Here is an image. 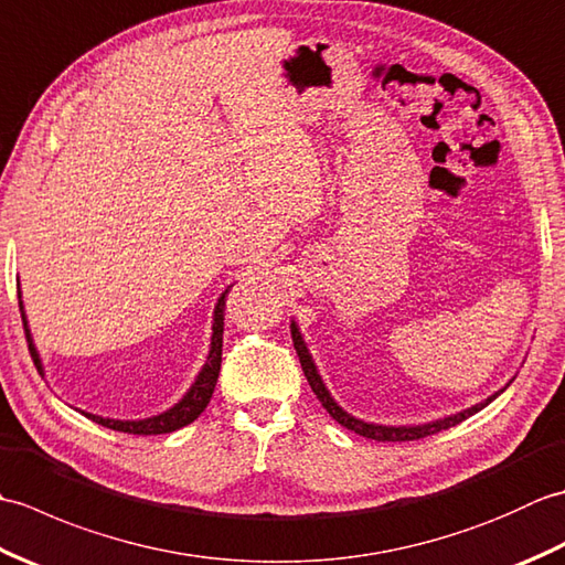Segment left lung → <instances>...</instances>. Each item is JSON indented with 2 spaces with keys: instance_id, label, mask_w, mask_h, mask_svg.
Listing matches in <instances>:
<instances>
[{
  "instance_id": "left-lung-1",
  "label": "left lung",
  "mask_w": 565,
  "mask_h": 565,
  "mask_svg": "<svg viewBox=\"0 0 565 565\" xmlns=\"http://www.w3.org/2000/svg\"><path fill=\"white\" fill-rule=\"evenodd\" d=\"M291 340H294L298 359H301L303 374H306V379H308V383H310V388H313V393L318 395V401H320L322 407H326V411L330 413V417L338 419V423H340L342 427L356 431V435H362V437H366V439H376V441H413V439H423V437H429V435H437V431L449 429V427H454V425H459V423H463L466 417H471V415H476L478 411H483L486 405L493 403V401L498 398V395H500L502 391H505V388L510 386V383L514 381V376H512V379L505 383V386L498 388L493 395H488V398L481 401V403H476V405H471V407H463V411H459V413H451V415H444V417H437V419H429V423H417V425H381V423H369V419H362V417H356V415H352V413H347L344 407L332 398V393L328 391L326 381H322L320 371H318V366H316V362H313V354H310L308 344H306L303 334H301V328H298L296 320H291Z\"/></svg>"
}]
</instances>
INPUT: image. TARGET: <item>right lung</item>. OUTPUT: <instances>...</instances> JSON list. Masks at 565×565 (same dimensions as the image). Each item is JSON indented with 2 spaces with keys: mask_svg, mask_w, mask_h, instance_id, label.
<instances>
[{
  "mask_svg": "<svg viewBox=\"0 0 565 565\" xmlns=\"http://www.w3.org/2000/svg\"><path fill=\"white\" fill-rule=\"evenodd\" d=\"M231 291V286L218 296V301L213 306V322H211V344H209V354H206V364L201 366V371L196 374V379L191 381V386L186 388V393L179 398L172 407H167V411L158 413V415H150V417H142V419H114V417H104V415H94L87 411H77L89 417L92 423H97L102 427H109L116 431H128V435H164V431H174L179 427H186L189 423H194V419L206 411V405L213 395L215 388V381H218L221 374V354H223V310H225V296ZM19 308H21V320H23V328H26V338H29V350L31 356L35 362V369H39V374L45 376V366H43V359L39 354V347L33 342V334L29 328V318H26V308H23V298H21V284H19Z\"/></svg>",
  "mask_w": 565,
  "mask_h": 565,
  "instance_id": "1",
  "label": "right lung"
}]
</instances>
